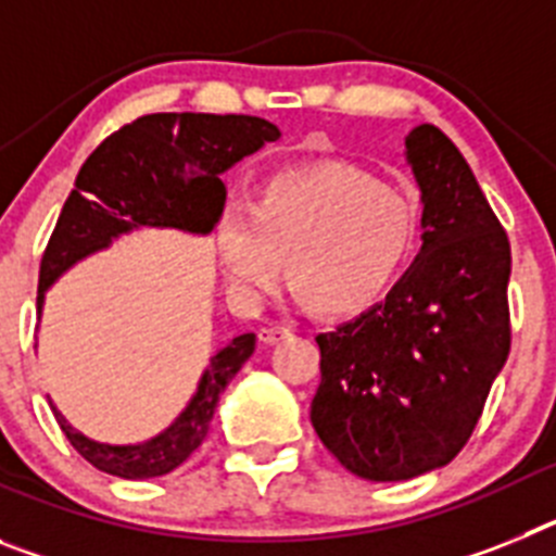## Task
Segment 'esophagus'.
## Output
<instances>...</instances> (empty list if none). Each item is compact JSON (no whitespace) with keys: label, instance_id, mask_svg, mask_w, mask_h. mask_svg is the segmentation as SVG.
<instances>
[{"label":"esophagus","instance_id":"esophagus-1","mask_svg":"<svg viewBox=\"0 0 556 556\" xmlns=\"http://www.w3.org/2000/svg\"><path fill=\"white\" fill-rule=\"evenodd\" d=\"M289 337V328L287 326H264L258 331V339H262L264 345H275V342H281V339Z\"/></svg>","mask_w":556,"mask_h":556}]
</instances>
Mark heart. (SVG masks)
Returning a JSON list of instances; mask_svg holds the SVG:
<instances>
[{
	"label": "heart",
	"mask_w": 556,
	"mask_h": 556,
	"mask_svg": "<svg viewBox=\"0 0 556 556\" xmlns=\"http://www.w3.org/2000/svg\"><path fill=\"white\" fill-rule=\"evenodd\" d=\"M217 253L230 294L253 306L281 281L283 255L323 314L367 312L395 287L417 244V205L345 161L275 172L250 205L219 214Z\"/></svg>",
	"instance_id": "obj_1"
}]
</instances>
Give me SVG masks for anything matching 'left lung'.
<instances>
[{"instance_id":"1","label":"left lung","mask_w":556,"mask_h":556,"mask_svg":"<svg viewBox=\"0 0 556 556\" xmlns=\"http://www.w3.org/2000/svg\"><path fill=\"white\" fill-rule=\"evenodd\" d=\"M424 250L384 303L320 333L312 426L351 473L404 481L468 445L513 345L509 239L434 125L406 136Z\"/></svg>"}]
</instances>
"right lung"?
I'll return each instance as SVG.
<instances>
[{
    "label": "right lung",
    "mask_w": 556,
    "mask_h": 556,
    "mask_svg": "<svg viewBox=\"0 0 556 556\" xmlns=\"http://www.w3.org/2000/svg\"><path fill=\"white\" fill-rule=\"evenodd\" d=\"M281 136L273 122L244 113H150L111 132L83 164L41 255L43 292L83 255L108 248L139 225L208 233L225 205L228 166ZM255 351V333L236 337L211 358L184 415L141 445H105L83 437L55 409L72 448L97 470L119 479H152L184 465L208 434L219 395Z\"/></svg>",
    "instance_id": "1"
}]
</instances>
